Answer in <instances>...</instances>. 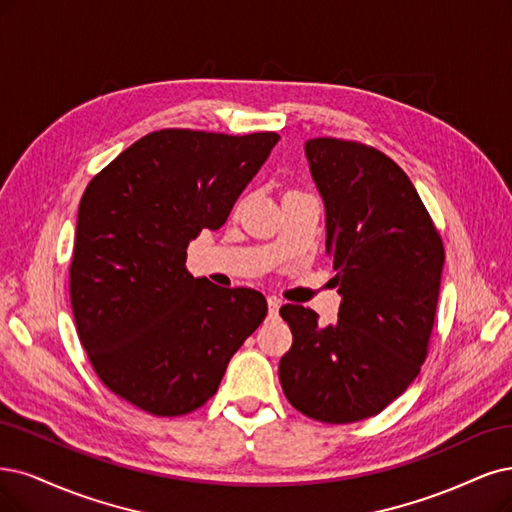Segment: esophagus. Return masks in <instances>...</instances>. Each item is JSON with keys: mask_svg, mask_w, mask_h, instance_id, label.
<instances>
[{"mask_svg": "<svg viewBox=\"0 0 512 512\" xmlns=\"http://www.w3.org/2000/svg\"><path fill=\"white\" fill-rule=\"evenodd\" d=\"M279 307H281V303L277 301V298L275 296H271L269 298V320H277V317H279Z\"/></svg>", "mask_w": 512, "mask_h": 512, "instance_id": "esophagus-1", "label": "esophagus"}]
</instances>
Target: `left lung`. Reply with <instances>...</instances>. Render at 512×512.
Listing matches in <instances>:
<instances>
[{
  "mask_svg": "<svg viewBox=\"0 0 512 512\" xmlns=\"http://www.w3.org/2000/svg\"><path fill=\"white\" fill-rule=\"evenodd\" d=\"M326 211V254L337 275L339 320L320 326L284 305L292 347L279 381L296 411L354 424L394 402L426 360L445 250L415 186L379 150L332 137L305 142Z\"/></svg>",
  "mask_w": 512,
  "mask_h": 512,
  "instance_id": "left-lung-1",
  "label": "left lung"
}]
</instances>
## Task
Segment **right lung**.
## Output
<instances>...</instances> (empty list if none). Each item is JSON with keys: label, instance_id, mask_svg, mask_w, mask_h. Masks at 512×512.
I'll use <instances>...</instances> for the list:
<instances>
[{"label": "right lung", "instance_id": "add662e5", "mask_svg": "<svg viewBox=\"0 0 512 512\" xmlns=\"http://www.w3.org/2000/svg\"><path fill=\"white\" fill-rule=\"evenodd\" d=\"M277 142L156 131L86 186L69 294L82 347L116 396L161 417L203 407L267 317L260 292L220 288L184 264L190 241L226 222Z\"/></svg>", "mask_w": 512, "mask_h": 512}]
</instances>
